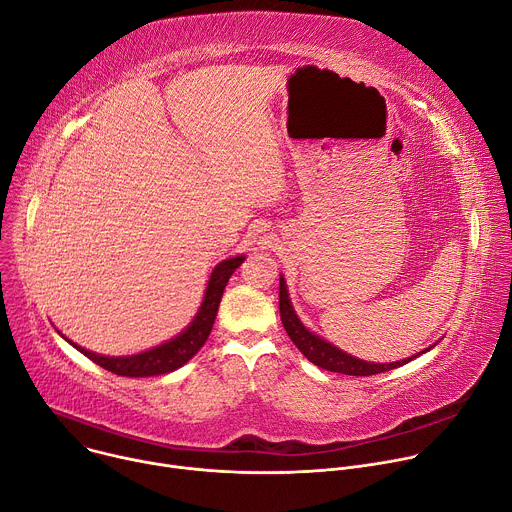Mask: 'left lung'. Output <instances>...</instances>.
Wrapping results in <instances>:
<instances>
[{
    "instance_id": "8db88e82",
    "label": "left lung",
    "mask_w": 512,
    "mask_h": 512,
    "mask_svg": "<svg viewBox=\"0 0 512 512\" xmlns=\"http://www.w3.org/2000/svg\"><path fill=\"white\" fill-rule=\"evenodd\" d=\"M279 314H281V324L287 332V336L291 338V342H294L300 352L310 360L314 362L316 367L324 369V371H332V373H340V375H352V377H371V375H379V373H387V371H393L397 367H403V364H407L409 360L417 358L419 354H425L427 350H431L435 344H431L429 348L409 356V358H403V360H397V362H369V360H360L344 350H340L338 346L330 344L328 340H324L322 336H318L316 332L308 330L302 320L298 318L294 306H291V300H289V291H287V283L283 279V275H279Z\"/></svg>"
}]
</instances>
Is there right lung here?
I'll list each match as a JSON object with an SVG mask.
<instances>
[{"label": "right lung", "instance_id": "right-lung-1", "mask_svg": "<svg viewBox=\"0 0 512 512\" xmlns=\"http://www.w3.org/2000/svg\"><path fill=\"white\" fill-rule=\"evenodd\" d=\"M245 261V255H237V257H229L225 261L218 263L212 273L210 279L206 283L204 289V298L202 304L196 312V316L192 318V322L174 338L166 340L164 344H158L150 350H143L137 354H129V356H105L99 352H91L83 346H79L77 342L68 340L62 332H58L70 346H75L79 352H83L87 358H91L93 362H97L99 367L121 375V377H158V375H166L172 373L184 364L202 348V344L206 342L212 324L216 320V312H218V304H221L223 291L231 279V275L235 273V269Z\"/></svg>", "mask_w": 512, "mask_h": 512}]
</instances>
